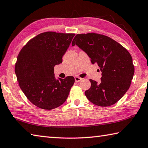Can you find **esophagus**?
Wrapping results in <instances>:
<instances>
[{"instance_id":"obj_1","label":"esophagus","mask_w":148,"mask_h":148,"mask_svg":"<svg viewBox=\"0 0 148 148\" xmlns=\"http://www.w3.org/2000/svg\"><path fill=\"white\" fill-rule=\"evenodd\" d=\"M82 78H81V77H75V82H80L81 81H82Z\"/></svg>"}]
</instances>
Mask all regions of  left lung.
<instances>
[{
  "label": "left lung",
  "mask_w": 148,
  "mask_h": 148,
  "mask_svg": "<svg viewBox=\"0 0 148 148\" xmlns=\"http://www.w3.org/2000/svg\"><path fill=\"white\" fill-rule=\"evenodd\" d=\"M87 54L101 71V81L90 79L85 95L90 102L108 107L118 102L130 87L134 73L133 59L126 49L108 36L95 33L77 34L72 41ZM99 71V69H98Z\"/></svg>",
  "instance_id": "8db88e82"
}]
</instances>
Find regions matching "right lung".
Returning a JSON list of instances; mask_svg holds the SVG:
<instances>
[{
    "instance_id": "1",
    "label": "right lung",
    "mask_w": 148,
    "mask_h": 148,
    "mask_svg": "<svg viewBox=\"0 0 148 148\" xmlns=\"http://www.w3.org/2000/svg\"><path fill=\"white\" fill-rule=\"evenodd\" d=\"M75 34L46 32L30 40L19 52L15 72L21 89L36 107L51 110L66 101L75 79H56L54 67L62 62Z\"/></svg>"
}]
</instances>
